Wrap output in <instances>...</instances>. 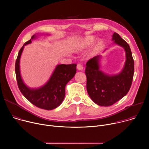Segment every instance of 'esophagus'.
<instances>
[{
	"mask_svg": "<svg viewBox=\"0 0 149 149\" xmlns=\"http://www.w3.org/2000/svg\"><path fill=\"white\" fill-rule=\"evenodd\" d=\"M77 68L79 70V71H82L83 70V66L81 64H79V63H78L77 66Z\"/></svg>",
	"mask_w": 149,
	"mask_h": 149,
	"instance_id": "1",
	"label": "esophagus"
}]
</instances>
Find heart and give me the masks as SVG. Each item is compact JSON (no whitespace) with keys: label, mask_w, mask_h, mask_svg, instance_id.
Masks as SVG:
<instances>
[{"label":"heart","mask_w":149,"mask_h":149,"mask_svg":"<svg viewBox=\"0 0 149 149\" xmlns=\"http://www.w3.org/2000/svg\"><path fill=\"white\" fill-rule=\"evenodd\" d=\"M95 39V36H89L87 37L86 38H85L84 40H82L81 42H79V44H78L75 48V49L78 50L79 49L86 48L87 46L92 44L94 42Z\"/></svg>","instance_id":"1"}]
</instances>
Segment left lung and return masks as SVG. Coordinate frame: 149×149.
<instances>
[{"label": "left lung", "instance_id": "1", "mask_svg": "<svg viewBox=\"0 0 149 149\" xmlns=\"http://www.w3.org/2000/svg\"><path fill=\"white\" fill-rule=\"evenodd\" d=\"M113 40L123 47L126 52V61L121 72L111 77L104 74L99 70L100 55L88 60L85 70L89 96L97 104L105 107L114 104L128 93L134 72V59L129 45L116 32L113 35Z\"/></svg>", "mask_w": 149, "mask_h": 149}]
</instances>
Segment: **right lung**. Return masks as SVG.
I'll list each match as a JSON object with an SVG mask.
<instances>
[{"instance_id":"obj_1","label":"right lung","mask_w":149,"mask_h":149,"mask_svg":"<svg viewBox=\"0 0 149 149\" xmlns=\"http://www.w3.org/2000/svg\"><path fill=\"white\" fill-rule=\"evenodd\" d=\"M31 37V39L35 38ZM31 39L26 42L20 48L15 62V73L17 86L24 96L32 104L40 109L51 110L62 103L65 95V86L74 77L77 64L58 65L49 81L39 89H29L21 78L19 71V61L25 45L31 43Z\"/></svg>"}]
</instances>
